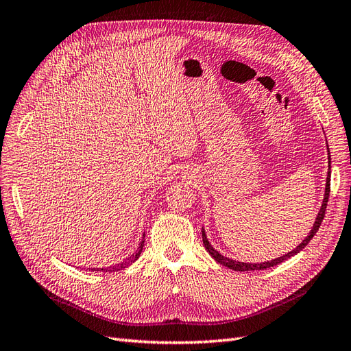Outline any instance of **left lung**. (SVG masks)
Returning <instances> with one entry per match:
<instances>
[{
	"label": "left lung",
	"instance_id": "1",
	"mask_svg": "<svg viewBox=\"0 0 351 351\" xmlns=\"http://www.w3.org/2000/svg\"><path fill=\"white\" fill-rule=\"evenodd\" d=\"M329 152V151H328ZM329 159H331V156H329ZM329 164H331V161H329ZM329 169H331V167H329ZM329 174H328V178H326V186H325V195H324V200H322V206L319 209V212H317V217H316V221L313 224V228L311 230L309 234H307V237L297 246L294 250L289 252L287 254H284V256L281 258H277V259H272V261H268V262H262V263H244V262H239V261H234V259H230V258H226L224 254H221L219 252H217L214 247H212V244L209 243L206 234H205V230L202 228V239H204V244H205V249L208 250V253L210 254L212 258H214L218 263L224 265V267L232 269V271H261V269H268L271 267H275V265H278L281 262H284L285 259H289L291 256H294V254L299 253L302 249L306 247V244L309 243L313 236L316 234V231L319 230L321 224H322V219L325 217V210H326V204H328V197H329Z\"/></svg>",
	"mask_w": 351,
	"mask_h": 351
}]
</instances>
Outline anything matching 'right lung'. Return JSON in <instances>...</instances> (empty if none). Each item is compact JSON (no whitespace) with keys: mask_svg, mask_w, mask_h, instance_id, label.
<instances>
[{"mask_svg":"<svg viewBox=\"0 0 351 351\" xmlns=\"http://www.w3.org/2000/svg\"><path fill=\"white\" fill-rule=\"evenodd\" d=\"M143 239H145V234H143ZM143 243H145V240H142L141 241V244H139V247H137V250H136V253H133L130 258H127V261H124V262H121V263H119V265H114V267H107V268H99V269H97V268H93V269H90V271H104V272H115V271H120V269H123V268H125L127 265L129 263H132V262H134L137 258L141 256V252H142V249H143Z\"/></svg>","mask_w":351,"mask_h":351,"instance_id":"1","label":"right lung"}]
</instances>
